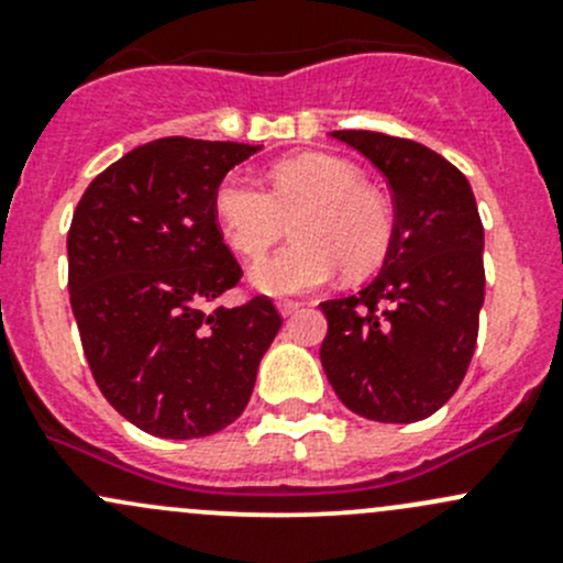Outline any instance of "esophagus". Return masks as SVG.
<instances>
[{
	"mask_svg": "<svg viewBox=\"0 0 563 563\" xmlns=\"http://www.w3.org/2000/svg\"><path fill=\"white\" fill-rule=\"evenodd\" d=\"M299 308H302V302H297V299H280V302H277V310H280V316L297 313Z\"/></svg>",
	"mask_w": 563,
	"mask_h": 563,
	"instance_id": "obj_1",
	"label": "esophagus"
}]
</instances>
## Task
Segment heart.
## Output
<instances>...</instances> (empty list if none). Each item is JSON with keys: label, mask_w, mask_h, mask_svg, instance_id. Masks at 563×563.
Instances as JSON below:
<instances>
[{"label": "heart", "mask_w": 563, "mask_h": 563, "mask_svg": "<svg viewBox=\"0 0 563 563\" xmlns=\"http://www.w3.org/2000/svg\"><path fill=\"white\" fill-rule=\"evenodd\" d=\"M269 181L266 190L253 176L234 172L214 190L220 231L245 258L266 253L294 220L297 242L250 272L258 291L302 294L332 280L338 266L360 277L382 264L391 242V212L351 163L302 155L277 163Z\"/></svg>", "instance_id": "1"}]
</instances>
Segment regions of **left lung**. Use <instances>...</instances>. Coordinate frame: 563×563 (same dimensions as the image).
<instances>
[{
    "mask_svg": "<svg viewBox=\"0 0 563 563\" xmlns=\"http://www.w3.org/2000/svg\"><path fill=\"white\" fill-rule=\"evenodd\" d=\"M387 176L395 225L382 272L321 302V365L334 395L373 422L439 411L474 356L485 302V229L468 179L428 146L373 130H334Z\"/></svg>",
    "mask_w": 563,
    "mask_h": 563,
    "instance_id": "left-lung-1",
    "label": "left lung"
}]
</instances>
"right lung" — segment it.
<instances>
[{
    "label": "right lung",
    "instance_id": "add662e5",
    "mask_svg": "<svg viewBox=\"0 0 563 563\" xmlns=\"http://www.w3.org/2000/svg\"><path fill=\"white\" fill-rule=\"evenodd\" d=\"M261 146L157 139L92 179L67 234V288L100 391L157 439H201L245 411L283 318L269 297L209 305L242 266L214 214L220 179Z\"/></svg>",
    "mask_w": 563,
    "mask_h": 563
}]
</instances>
